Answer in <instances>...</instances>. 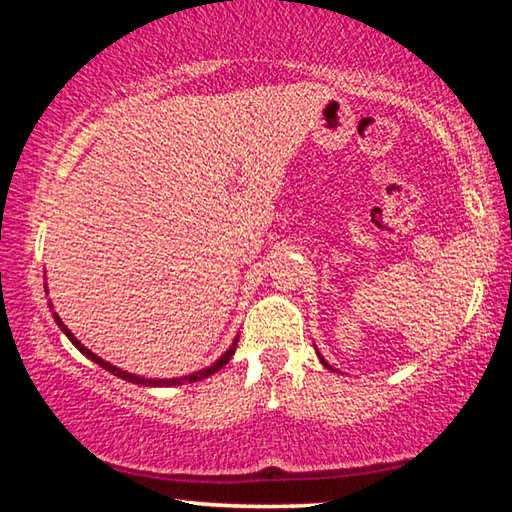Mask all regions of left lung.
Returning a JSON list of instances; mask_svg holds the SVG:
<instances>
[{"label":"left lung","mask_w":512,"mask_h":512,"mask_svg":"<svg viewBox=\"0 0 512 512\" xmlns=\"http://www.w3.org/2000/svg\"><path fill=\"white\" fill-rule=\"evenodd\" d=\"M318 357H320V354H318ZM320 361H323V366H327V368H329V370H332V366H329V363H327V361H325V359H323V357H320Z\"/></svg>","instance_id":"8db88e82"}]
</instances>
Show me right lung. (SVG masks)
Wrapping results in <instances>:
<instances>
[{
  "label": "right lung",
  "instance_id": "add662e5",
  "mask_svg": "<svg viewBox=\"0 0 512 512\" xmlns=\"http://www.w3.org/2000/svg\"><path fill=\"white\" fill-rule=\"evenodd\" d=\"M54 318H56V323H58V327L63 329V332L67 334V339L72 341L76 348H79L85 357L88 359H92L94 363H99V366L103 368V370H108V372H112V375H117V377H121V379H128V381H133V384H142V386H180V384H185V381H189V384H192V381H201V379H205V377H210V375H214V372H219L225 363H228L230 359H232V354H235V350H237V341L232 343V348L223 354V357L216 361V363H212L210 368H203V370H198V372H192V375H187V377H178V379H144V377H137V375H131V372H126V370H119L117 366H110L108 361H103L101 357H97V354L94 352H90L88 348H85V345L76 339V336L69 332V329L65 327V323L63 320L58 318V314H54Z\"/></svg>",
  "mask_w": 512,
  "mask_h": 512
}]
</instances>
